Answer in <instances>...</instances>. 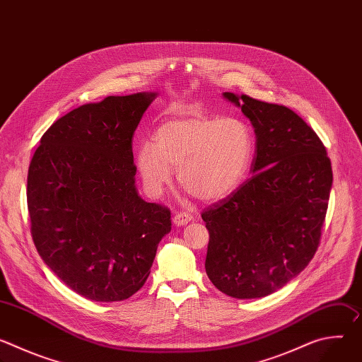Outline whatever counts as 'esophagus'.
I'll return each mask as SVG.
<instances>
[{
	"label": "esophagus",
	"instance_id": "1",
	"mask_svg": "<svg viewBox=\"0 0 362 362\" xmlns=\"http://www.w3.org/2000/svg\"><path fill=\"white\" fill-rule=\"evenodd\" d=\"M190 221H192V216L187 215V214H185V212H177V214L173 216V223H175L176 226H183V225H186V223L190 222Z\"/></svg>",
	"mask_w": 362,
	"mask_h": 362
}]
</instances>
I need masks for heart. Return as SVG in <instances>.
I'll return each instance as SVG.
<instances>
[{
  "label": "heart",
  "mask_w": 362,
  "mask_h": 362,
  "mask_svg": "<svg viewBox=\"0 0 362 362\" xmlns=\"http://www.w3.org/2000/svg\"><path fill=\"white\" fill-rule=\"evenodd\" d=\"M252 134L238 117L187 116L163 123L154 141L137 148V166L150 193L169 185L173 168L180 186L203 202L230 194L245 177L252 158Z\"/></svg>",
  "instance_id": "b5f03b06"
}]
</instances>
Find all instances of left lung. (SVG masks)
Masks as SVG:
<instances>
[{
    "label": "left lung",
    "instance_id": "obj_1",
    "mask_svg": "<svg viewBox=\"0 0 362 362\" xmlns=\"http://www.w3.org/2000/svg\"><path fill=\"white\" fill-rule=\"evenodd\" d=\"M256 134L252 177L202 212L206 274L223 293L267 296L302 272L322 233L332 168L318 134L291 109L223 93Z\"/></svg>",
    "mask_w": 362,
    "mask_h": 362
}]
</instances>
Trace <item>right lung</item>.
I'll return each mask as SVG.
<instances>
[{"label": "right lung", "instance_id": "add662e5", "mask_svg": "<svg viewBox=\"0 0 362 362\" xmlns=\"http://www.w3.org/2000/svg\"><path fill=\"white\" fill-rule=\"evenodd\" d=\"M154 93L109 95L56 120L27 177L31 236L45 265L91 300H123L146 282L170 211L136 189L132 139Z\"/></svg>", "mask_w": 362, "mask_h": 362}]
</instances>
